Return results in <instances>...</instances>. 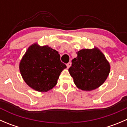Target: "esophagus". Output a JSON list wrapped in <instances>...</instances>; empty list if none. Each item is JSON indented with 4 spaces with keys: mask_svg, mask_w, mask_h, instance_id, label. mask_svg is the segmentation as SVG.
Instances as JSON below:
<instances>
[{
    "mask_svg": "<svg viewBox=\"0 0 127 127\" xmlns=\"http://www.w3.org/2000/svg\"><path fill=\"white\" fill-rule=\"evenodd\" d=\"M66 66H67V68H69V67H71V63L70 62L68 63H67V64H66Z\"/></svg>",
    "mask_w": 127,
    "mask_h": 127,
    "instance_id": "34e87169",
    "label": "esophagus"
}]
</instances>
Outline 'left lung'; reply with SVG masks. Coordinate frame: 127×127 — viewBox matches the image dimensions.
<instances>
[{"label": "left lung", "instance_id": "left-lung-1", "mask_svg": "<svg viewBox=\"0 0 127 127\" xmlns=\"http://www.w3.org/2000/svg\"><path fill=\"white\" fill-rule=\"evenodd\" d=\"M69 69L77 87L82 90L91 91L100 87L110 72L109 63L96 47L82 49L77 52Z\"/></svg>", "mask_w": 127, "mask_h": 127}]
</instances>
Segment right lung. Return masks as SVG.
Listing matches in <instances>:
<instances>
[{
	"label": "right lung",
	"instance_id": "right-lung-1",
	"mask_svg": "<svg viewBox=\"0 0 127 127\" xmlns=\"http://www.w3.org/2000/svg\"><path fill=\"white\" fill-rule=\"evenodd\" d=\"M20 71L24 82L40 92H47L57 84L65 64L55 50L48 45L34 43L28 48L20 63Z\"/></svg>",
	"mask_w": 127,
	"mask_h": 127
}]
</instances>
